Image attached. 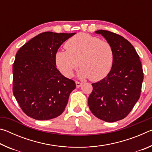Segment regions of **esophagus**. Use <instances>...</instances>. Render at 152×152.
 Here are the masks:
<instances>
[{
	"label": "esophagus",
	"instance_id": "1",
	"mask_svg": "<svg viewBox=\"0 0 152 152\" xmlns=\"http://www.w3.org/2000/svg\"><path fill=\"white\" fill-rule=\"evenodd\" d=\"M76 85L77 88H79V87H80L82 85V82L76 81Z\"/></svg>",
	"mask_w": 152,
	"mask_h": 152
}]
</instances>
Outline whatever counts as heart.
Returning <instances> with one entry per match:
<instances>
[{
    "instance_id": "1",
    "label": "heart",
    "mask_w": 152,
    "mask_h": 152,
    "mask_svg": "<svg viewBox=\"0 0 152 152\" xmlns=\"http://www.w3.org/2000/svg\"><path fill=\"white\" fill-rule=\"evenodd\" d=\"M66 50L55 55L56 66L64 76L70 78L80 65L78 76L99 81L105 78L114 62V51L109 42L95 36L80 33L65 43Z\"/></svg>"
}]
</instances>
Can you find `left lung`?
Here are the masks:
<instances>
[{
    "label": "left lung",
    "mask_w": 152,
    "mask_h": 152,
    "mask_svg": "<svg viewBox=\"0 0 152 152\" xmlns=\"http://www.w3.org/2000/svg\"><path fill=\"white\" fill-rule=\"evenodd\" d=\"M114 51V62L109 74L92 84L88 99L92 114L106 122L124 119L140 99L143 80L142 66L137 51L129 42L109 31L98 30Z\"/></svg>",
    "instance_id": "1"
}]
</instances>
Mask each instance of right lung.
Here are the masks:
<instances>
[{"label": "right lung", "instance_id": "add662e5", "mask_svg": "<svg viewBox=\"0 0 152 152\" xmlns=\"http://www.w3.org/2000/svg\"><path fill=\"white\" fill-rule=\"evenodd\" d=\"M75 34L42 33L17 51L12 66V92L29 117L51 119L65 109L76 84L58 70L55 55L61 45Z\"/></svg>", "mask_w": 152, "mask_h": 152}]
</instances>
